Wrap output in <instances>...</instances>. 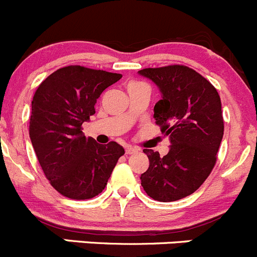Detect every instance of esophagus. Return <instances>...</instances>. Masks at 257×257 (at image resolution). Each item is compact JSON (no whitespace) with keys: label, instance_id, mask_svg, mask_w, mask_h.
I'll return each instance as SVG.
<instances>
[{"label":"esophagus","instance_id":"esophagus-1","mask_svg":"<svg viewBox=\"0 0 257 257\" xmlns=\"http://www.w3.org/2000/svg\"><path fill=\"white\" fill-rule=\"evenodd\" d=\"M138 152V149H137L136 147H132V145H126L125 147V153L126 154H134V153Z\"/></svg>","mask_w":257,"mask_h":257}]
</instances>
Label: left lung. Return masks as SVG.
<instances>
[{
  "label": "left lung",
  "instance_id": "1",
  "mask_svg": "<svg viewBox=\"0 0 257 257\" xmlns=\"http://www.w3.org/2000/svg\"><path fill=\"white\" fill-rule=\"evenodd\" d=\"M139 73L162 92L154 107L155 124L170 138L164 157L143 150L149 168L141 175L142 186L154 200H179L198 190L216 164L224 136L220 95L208 79L183 64L144 68Z\"/></svg>",
  "mask_w": 257,
  "mask_h": 257
}]
</instances>
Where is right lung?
Returning <instances> with one entry per match:
<instances>
[{
  "mask_svg": "<svg viewBox=\"0 0 257 257\" xmlns=\"http://www.w3.org/2000/svg\"><path fill=\"white\" fill-rule=\"evenodd\" d=\"M120 78L102 69L67 66L49 74L33 95L31 142L49 184L66 198L87 200L102 193L124 154L115 142L98 144L82 132L103 90Z\"/></svg>",
  "mask_w": 257,
  "mask_h": 257,
  "instance_id": "right-lung-1",
  "label": "right lung"
}]
</instances>
